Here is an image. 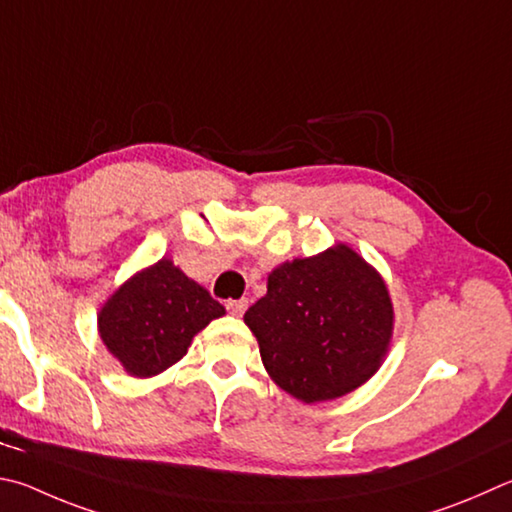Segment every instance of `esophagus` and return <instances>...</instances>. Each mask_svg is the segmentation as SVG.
I'll return each mask as SVG.
<instances>
[{"label":"esophagus","mask_w":512,"mask_h":512,"mask_svg":"<svg viewBox=\"0 0 512 512\" xmlns=\"http://www.w3.org/2000/svg\"><path fill=\"white\" fill-rule=\"evenodd\" d=\"M226 309H228L232 315H244V311L248 309V300H246V297H241V300H228Z\"/></svg>","instance_id":"1"}]
</instances>
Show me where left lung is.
<instances>
[{"label": "left lung", "instance_id": "1", "mask_svg": "<svg viewBox=\"0 0 512 512\" xmlns=\"http://www.w3.org/2000/svg\"><path fill=\"white\" fill-rule=\"evenodd\" d=\"M244 315L277 385L302 403L333 401L376 374L394 306L374 268L347 244L284 262Z\"/></svg>", "mask_w": 512, "mask_h": 512}]
</instances>
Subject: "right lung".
Wrapping results in <instances>:
<instances>
[{
  "label": "right lung",
  "mask_w": 512,
  "mask_h": 512,
  "mask_svg": "<svg viewBox=\"0 0 512 512\" xmlns=\"http://www.w3.org/2000/svg\"><path fill=\"white\" fill-rule=\"evenodd\" d=\"M224 313L206 288L163 257L109 297L98 331L129 376L150 378L181 360L192 338Z\"/></svg>",
  "instance_id": "add662e5"
}]
</instances>
